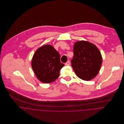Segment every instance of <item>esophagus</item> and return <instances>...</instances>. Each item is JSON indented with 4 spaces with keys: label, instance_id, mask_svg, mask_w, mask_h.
Masks as SVG:
<instances>
[{
    "label": "esophagus",
    "instance_id": "obj_1",
    "mask_svg": "<svg viewBox=\"0 0 124 124\" xmlns=\"http://www.w3.org/2000/svg\"><path fill=\"white\" fill-rule=\"evenodd\" d=\"M70 62L69 61H67L66 63H65V65H66V66H68V65H70Z\"/></svg>",
    "mask_w": 124,
    "mask_h": 124
}]
</instances>
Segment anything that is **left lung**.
Returning <instances> with one entry per match:
<instances>
[{
  "instance_id": "1",
  "label": "left lung",
  "mask_w": 124,
  "mask_h": 124,
  "mask_svg": "<svg viewBox=\"0 0 124 124\" xmlns=\"http://www.w3.org/2000/svg\"><path fill=\"white\" fill-rule=\"evenodd\" d=\"M71 66L80 79L89 81L95 77L100 70L102 58L98 49L93 44L81 40L73 47Z\"/></svg>"
}]
</instances>
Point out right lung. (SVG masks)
Masks as SVG:
<instances>
[{
  "label": "right lung",
  "instance_id": "obj_1",
  "mask_svg": "<svg viewBox=\"0 0 124 124\" xmlns=\"http://www.w3.org/2000/svg\"><path fill=\"white\" fill-rule=\"evenodd\" d=\"M64 64L60 62V55L52 46L45 45L34 53L31 66L38 79L44 83H51L60 75Z\"/></svg>",
  "mask_w": 124,
  "mask_h": 124
}]
</instances>
